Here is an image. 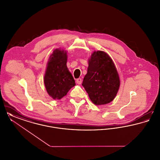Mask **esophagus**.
<instances>
[{
  "instance_id": "obj_1",
  "label": "esophagus",
  "mask_w": 160,
  "mask_h": 160,
  "mask_svg": "<svg viewBox=\"0 0 160 160\" xmlns=\"http://www.w3.org/2000/svg\"><path fill=\"white\" fill-rule=\"evenodd\" d=\"M82 78H77V79L76 83L78 84H82Z\"/></svg>"
}]
</instances>
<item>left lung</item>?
Masks as SVG:
<instances>
[{"mask_svg":"<svg viewBox=\"0 0 160 160\" xmlns=\"http://www.w3.org/2000/svg\"><path fill=\"white\" fill-rule=\"evenodd\" d=\"M88 65L82 85L89 98L97 106L112 102L121 84L113 61L105 52L94 51L88 59Z\"/></svg>","mask_w":160,"mask_h":160,"instance_id":"8db88e82","label":"left lung"}]
</instances>
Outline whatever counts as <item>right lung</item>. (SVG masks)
Returning <instances> with one entry per match:
<instances>
[{"instance_id": "obj_1", "label": "right lung", "mask_w": 160, "mask_h": 160, "mask_svg": "<svg viewBox=\"0 0 160 160\" xmlns=\"http://www.w3.org/2000/svg\"><path fill=\"white\" fill-rule=\"evenodd\" d=\"M67 51L55 49L48 61L44 77L46 91L54 99H61L76 85L67 66Z\"/></svg>"}]
</instances>
